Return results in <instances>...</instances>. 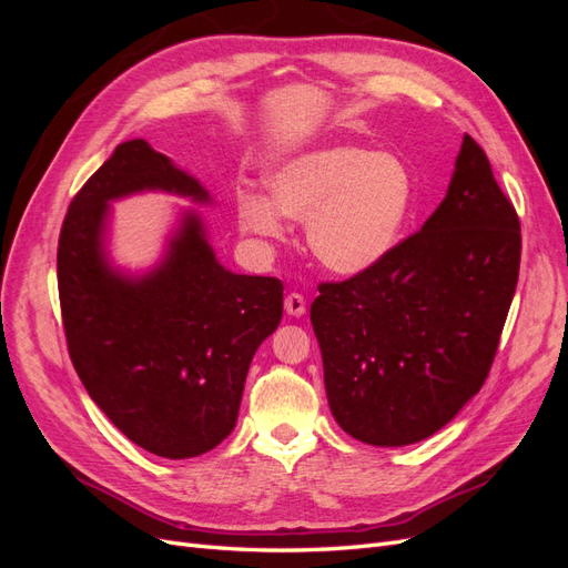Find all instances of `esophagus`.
<instances>
[{"label":"esophagus","instance_id":"obj_1","mask_svg":"<svg viewBox=\"0 0 568 568\" xmlns=\"http://www.w3.org/2000/svg\"><path fill=\"white\" fill-rule=\"evenodd\" d=\"M284 307H286V313L288 315H294V317H301L303 313H305V298L301 296V294H288L286 296V301H284Z\"/></svg>","mask_w":568,"mask_h":568}]
</instances>
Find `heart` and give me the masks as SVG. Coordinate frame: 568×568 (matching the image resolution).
Returning a JSON list of instances; mask_svg holds the SVG:
<instances>
[{
  "mask_svg": "<svg viewBox=\"0 0 568 568\" xmlns=\"http://www.w3.org/2000/svg\"><path fill=\"white\" fill-rule=\"evenodd\" d=\"M267 199L244 194L236 217L244 232L282 239L280 217L305 220L307 246L338 274L374 267L398 244L415 184L390 153L338 144L298 153L265 178Z\"/></svg>",
  "mask_w": 568,
  "mask_h": 568,
  "instance_id": "b5f03b06",
  "label": "heart"
}]
</instances>
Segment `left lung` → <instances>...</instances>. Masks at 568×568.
<instances>
[{
	"label": "left lung",
	"mask_w": 568,
	"mask_h": 568,
	"mask_svg": "<svg viewBox=\"0 0 568 568\" xmlns=\"http://www.w3.org/2000/svg\"><path fill=\"white\" fill-rule=\"evenodd\" d=\"M519 263V215L464 134L424 227L374 267L317 286L311 322L343 432L398 448L448 424L488 379Z\"/></svg>",
	"instance_id": "8db88e82"
}]
</instances>
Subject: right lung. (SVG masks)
I'll return each instance as SVG.
<instances>
[{
	"label": "right lung",
	"instance_id": "obj_1",
	"mask_svg": "<svg viewBox=\"0 0 568 568\" xmlns=\"http://www.w3.org/2000/svg\"><path fill=\"white\" fill-rule=\"evenodd\" d=\"M142 189L209 201L144 140L118 144L63 217L61 320L68 355L104 415L140 448L184 459L232 434L251 359L282 320L284 284L222 267L196 215L156 272L120 277L104 261L101 232L109 201Z\"/></svg>",
	"mask_w": 568,
	"mask_h": 568
}]
</instances>
